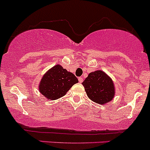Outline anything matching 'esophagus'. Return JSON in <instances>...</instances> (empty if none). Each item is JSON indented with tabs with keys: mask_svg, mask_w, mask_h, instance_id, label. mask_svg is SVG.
<instances>
[{
	"mask_svg": "<svg viewBox=\"0 0 150 150\" xmlns=\"http://www.w3.org/2000/svg\"><path fill=\"white\" fill-rule=\"evenodd\" d=\"M78 81H79L80 83H82L83 81V79L82 77H80V78H78Z\"/></svg>",
	"mask_w": 150,
	"mask_h": 150,
	"instance_id": "obj_1",
	"label": "esophagus"
}]
</instances>
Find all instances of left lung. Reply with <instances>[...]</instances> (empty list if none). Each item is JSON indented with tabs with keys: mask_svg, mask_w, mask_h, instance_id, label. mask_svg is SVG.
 <instances>
[{
	"mask_svg": "<svg viewBox=\"0 0 150 150\" xmlns=\"http://www.w3.org/2000/svg\"><path fill=\"white\" fill-rule=\"evenodd\" d=\"M82 84L89 99L97 104L108 103L112 100L115 94L112 80L102 70L89 73Z\"/></svg>",
	"mask_w": 150,
	"mask_h": 150,
	"instance_id": "8db88e82",
	"label": "left lung"
}]
</instances>
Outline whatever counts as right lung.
Segmentation results:
<instances>
[{
  "instance_id": "right-lung-1",
  "label": "right lung",
  "mask_w": 150,
  "mask_h": 150,
  "mask_svg": "<svg viewBox=\"0 0 150 150\" xmlns=\"http://www.w3.org/2000/svg\"><path fill=\"white\" fill-rule=\"evenodd\" d=\"M78 80L72 72H68L60 64L48 69L43 75L38 86L40 93L48 100L62 97Z\"/></svg>"
}]
</instances>
